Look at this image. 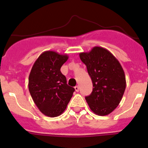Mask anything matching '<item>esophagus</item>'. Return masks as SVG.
I'll list each match as a JSON object with an SVG mask.
<instances>
[{"instance_id": "34e87169", "label": "esophagus", "mask_w": 148, "mask_h": 148, "mask_svg": "<svg viewBox=\"0 0 148 148\" xmlns=\"http://www.w3.org/2000/svg\"><path fill=\"white\" fill-rule=\"evenodd\" d=\"M74 89H75V90L77 91V92H78V91H79V86H76L75 87H74Z\"/></svg>"}]
</instances>
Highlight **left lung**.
<instances>
[{
  "mask_svg": "<svg viewBox=\"0 0 148 148\" xmlns=\"http://www.w3.org/2000/svg\"><path fill=\"white\" fill-rule=\"evenodd\" d=\"M79 58L93 83L92 92L86 97L89 108L97 115L110 114L119 106L126 88L122 66L108 50L99 46L79 53Z\"/></svg>",
  "mask_w": 148,
  "mask_h": 148,
  "instance_id": "1",
  "label": "left lung"
}]
</instances>
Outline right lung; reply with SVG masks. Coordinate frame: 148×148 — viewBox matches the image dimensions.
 I'll list each match as a JSON object with an SVG mask.
<instances>
[{
  "mask_svg": "<svg viewBox=\"0 0 148 148\" xmlns=\"http://www.w3.org/2000/svg\"><path fill=\"white\" fill-rule=\"evenodd\" d=\"M68 59L67 54L44 51L34 62L29 74V92L40 112L47 116L62 114L73 96L74 88L68 86L60 71Z\"/></svg>",
  "mask_w": 148,
  "mask_h": 148,
  "instance_id": "1",
  "label": "right lung"
}]
</instances>
